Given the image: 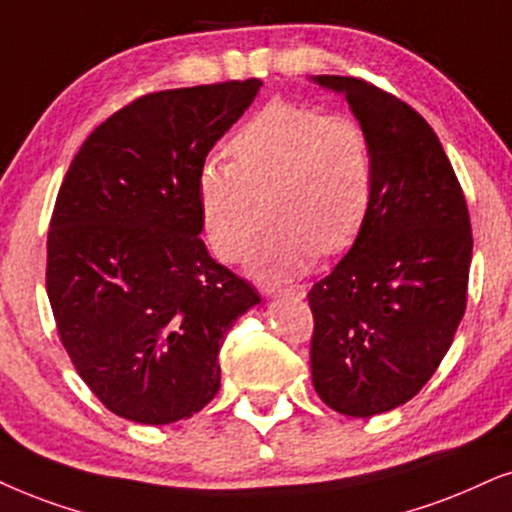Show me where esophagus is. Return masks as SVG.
<instances>
[{
	"label": "esophagus",
	"instance_id": "esophagus-1",
	"mask_svg": "<svg viewBox=\"0 0 512 512\" xmlns=\"http://www.w3.org/2000/svg\"><path fill=\"white\" fill-rule=\"evenodd\" d=\"M269 297H302L307 295V288L304 286H286V288H267L264 290Z\"/></svg>",
	"mask_w": 512,
	"mask_h": 512
}]
</instances>
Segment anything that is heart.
<instances>
[{
    "label": "heart",
    "mask_w": 512,
    "mask_h": 512,
    "mask_svg": "<svg viewBox=\"0 0 512 512\" xmlns=\"http://www.w3.org/2000/svg\"><path fill=\"white\" fill-rule=\"evenodd\" d=\"M234 163L208 160L196 196L205 238L222 262H241L262 226L257 198L278 222L252 257L264 281L300 276L321 252L357 241L373 203L375 155L366 127L304 103L271 101L229 144Z\"/></svg>",
    "instance_id": "obj_1"
}]
</instances>
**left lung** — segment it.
<instances>
[{
	"mask_svg": "<svg viewBox=\"0 0 512 512\" xmlns=\"http://www.w3.org/2000/svg\"><path fill=\"white\" fill-rule=\"evenodd\" d=\"M312 80L345 94L375 155L364 229L307 295L312 383L333 411L371 418L416 397L449 352L468 302L470 215L437 134L409 103L357 77Z\"/></svg>",
	"mask_w": 512,
	"mask_h": 512,
	"instance_id": "obj_1",
	"label": "left lung"
}]
</instances>
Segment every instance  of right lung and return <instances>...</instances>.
<instances>
[{"instance_id": "add662e5", "label": "right lung", "mask_w": 512, "mask_h": 512, "mask_svg": "<svg viewBox=\"0 0 512 512\" xmlns=\"http://www.w3.org/2000/svg\"><path fill=\"white\" fill-rule=\"evenodd\" d=\"M262 82L146 94L89 134L47 238V295L70 361L101 404L144 425L219 392V349L260 302L200 241L196 181Z\"/></svg>"}]
</instances>
